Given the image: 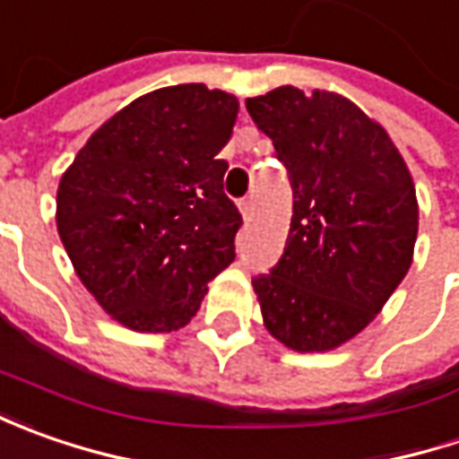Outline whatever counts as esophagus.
I'll return each instance as SVG.
<instances>
[{
    "instance_id": "esophagus-1",
    "label": "esophagus",
    "mask_w": 459,
    "mask_h": 459,
    "mask_svg": "<svg viewBox=\"0 0 459 459\" xmlns=\"http://www.w3.org/2000/svg\"><path fill=\"white\" fill-rule=\"evenodd\" d=\"M239 212H242V217H245V220L253 214V196H245V199L239 202Z\"/></svg>"
}]
</instances>
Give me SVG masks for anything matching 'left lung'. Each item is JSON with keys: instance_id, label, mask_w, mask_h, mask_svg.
I'll return each mask as SVG.
<instances>
[{"instance_id": "8db88e82", "label": "left lung", "mask_w": 459, "mask_h": 459, "mask_svg": "<svg viewBox=\"0 0 459 459\" xmlns=\"http://www.w3.org/2000/svg\"><path fill=\"white\" fill-rule=\"evenodd\" d=\"M245 107L293 191L283 255L253 278L263 322L296 352L334 350L373 322L411 265V173L378 122L340 94L281 86Z\"/></svg>"}]
</instances>
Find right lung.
Wrapping results in <instances>:
<instances>
[{
  "mask_svg": "<svg viewBox=\"0 0 459 459\" xmlns=\"http://www.w3.org/2000/svg\"><path fill=\"white\" fill-rule=\"evenodd\" d=\"M238 99L178 83L134 99L89 137L58 186V235L81 283L137 332L199 311L235 260L242 214L224 194Z\"/></svg>",
  "mask_w": 459,
  "mask_h": 459,
  "instance_id": "right-lung-1",
  "label": "right lung"
}]
</instances>
